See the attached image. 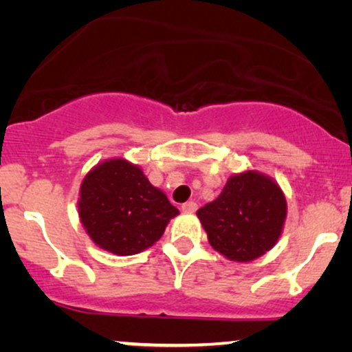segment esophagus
Here are the masks:
<instances>
[{
	"label": "esophagus",
	"mask_w": 352,
	"mask_h": 352,
	"mask_svg": "<svg viewBox=\"0 0 352 352\" xmlns=\"http://www.w3.org/2000/svg\"><path fill=\"white\" fill-rule=\"evenodd\" d=\"M181 210L184 211V213H194L197 210V204L195 201H186V204L181 205Z\"/></svg>",
	"instance_id": "obj_1"
}]
</instances>
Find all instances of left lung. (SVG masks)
<instances>
[{"label":"left lung","mask_w":352,"mask_h":352,"mask_svg":"<svg viewBox=\"0 0 352 352\" xmlns=\"http://www.w3.org/2000/svg\"><path fill=\"white\" fill-rule=\"evenodd\" d=\"M208 242L230 261L248 263L280 237L287 200L278 184L258 171L230 176L218 199L197 211Z\"/></svg>","instance_id":"1"}]
</instances>
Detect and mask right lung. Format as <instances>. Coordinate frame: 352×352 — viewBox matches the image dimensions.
<instances>
[{"instance_id": "1", "label": "right lung", "mask_w": 352, "mask_h": 352, "mask_svg": "<svg viewBox=\"0 0 352 352\" xmlns=\"http://www.w3.org/2000/svg\"><path fill=\"white\" fill-rule=\"evenodd\" d=\"M78 214L96 245L129 256L152 247L179 210L148 182L141 168L124 158H110L85 176Z\"/></svg>"}]
</instances>
